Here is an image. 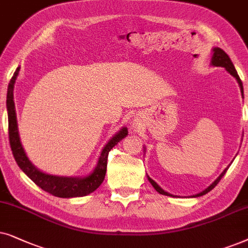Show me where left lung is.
I'll use <instances>...</instances> for the list:
<instances>
[{
    "label": "left lung",
    "instance_id": "1",
    "mask_svg": "<svg viewBox=\"0 0 248 248\" xmlns=\"http://www.w3.org/2000/svg\"><path fill=\"white\" fill-rule=\"evenodd\" d=\"M212 51H213V55H212V60H211V64L214 65V67H223L224 69H226V70H227L228 72H229L230 75L233 76V77L236 78L237 82H238V85H239V87H240V92H242V95H243V94H244L243 82H242V80H240L239 76H238V74H237V71H236L235 67H233V64H232V60H230L229 55H228L227 53L224 52L223 49H221L220 47H214V48L212 49ZM229 166H230V164H229ZM229 166H228V167L226 168V169H224V170L222 171V173H221L220 176L217 177V179L214 180L213 183L210 185L209 187L205 188V189H204L203 191H201V193L196 194V195H193V197H200V196H203V195H205V194L209 193L210 190H212L213 188L216 187L217 184H219V181L221 180V178H222V177L224 176V173L227 172V170H228V168H229ZM147 178H148V181H150V183L152 184V186H153V187L155 188V190H156L157 193L162 194V195H167V196H173V195H171V194L168 193V191H164V190L162 189V188H161L160 186H158V185H157L156 183H155V181H154L153 179H151L150 177L147 176Z\"/></svg>",
    "mask_w": 248,
    "mask_h": 248
}]
</instances>
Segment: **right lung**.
I'll list each match as a JSON object with an SVG mask.
<instances>
[{
    "label": "right lung",
    "mask_w": 248,
    "mask_h": 248,
    "mask_svg": "<svg viewBox=\"0 0 248 248\" xmlns=\"http://www.w3.org/2000/svg\"><path fill=\"white\" fill-rule=\"evenodd\" d=\"M20 67L16 68L13 74L11 80L8 86V95H6V110H8L9 118V140L10 146L16 164L19 168L37 185L43 190L52 194L53 196L62 197V199H71V197H81L96 190L101 184L103 183L105 173H107L108 155L112 148L117 145L121 140L128 135L126 127L121 128L110 140L105 145L102 153L98 157L97 166L95 167L93 172L86 177H60L47 174L38 170L32 164L22 147L20 137L18 133V124H16V114L15 101H13V88L18 77Z\"/></svg>",
    "instance_id": "1"
}]
</instances>
